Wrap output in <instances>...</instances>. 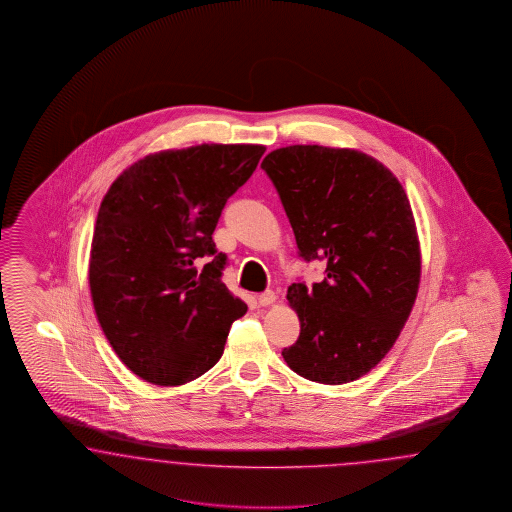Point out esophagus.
<instances>
[{
    "label": "esophagus",
    "mask_w": 512,
    "mask_h": 512,
    "mask_svg": "<svg viewBox=\"0 0 512 512\" xmlns=\"http://www.w3.org/2000/svg\"><path fill=\"white\" fill-rule=\"evenodd\" d=\"M257 300H259V304H261V306L266 308V306H272V304L278 300V296H276V293H272V291H266L263 295H259Z\"/></svg>",
    "instance_id": "obj_1"
}]
</instances>
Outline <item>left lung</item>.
Wrapping results in <instances>:
<instances>
[{
  "label": "left lung",
  "instance_id": "1",
  "mask_svg": "<svg viewBox=\"0 0 512 512\" xmlns=\"http://www.w3.org/2000/svg\"><path fill=\"white\" fill-rule=\"evenodd\" d=\"M278 189L304 261L325 279L293 283L289 306L300 336L287 366L325 385L357 381L398 340L417 300L420 244L405 189L372 155L295 144L261 163Z\"/></svg>",
  "mask_w": 512,
  "mask_h": 512
}]
</instances>
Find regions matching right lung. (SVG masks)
I'll use <instances>...</instances> for the list:
<instances>
[{
    "label": "right lung",
    "mask_w": 512,
    "mask_h": 512,
    "mask_svg": "<svg viewBox=\"0 0 512 512\" xmlns=\"http://www.w3.org/2000/svg\"><path fill=\"white\" fill-rule=\"evenodd\" d=\"M264 150H163L125 169L103 197L90 251L93 308L114 353L140 379L178 387L201 377L248 311L221 281L227 257L212 234ZM204 256L211 263L197 273L194 263Z\"/></svg>",
    "instance_id": "obj_1"
}]
</instances>
